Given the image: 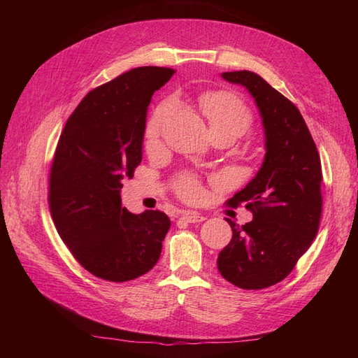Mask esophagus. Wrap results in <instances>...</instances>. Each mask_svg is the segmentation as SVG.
I'll return each mask as SVG.
<instances>
[{
	"label": "esophagus",
	"instance_id": "1",
	"mask_svg": "<svg viewBox=\"0 0 358 358\" xmlns=\"http://www.w3.org/2000/svg\"><path fill=\"white\" fill-rule=\"evenodd\" d=\"M182 216H183V220H187L188 222H192V224L203 222L206 220V216H203L201 213H199L196 210H183Z\"/></svg>",
	"mask_w": 358,
	"mask_h": 358
}]
</instances>
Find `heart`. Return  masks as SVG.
<instances>
[{
  "label": "heart",
  "mask_w": 358,
  "mask_h": 358,
  "mask_svg": "<svg viewBox=\"0 0 358 358\" xmlns=\"http://www.w3.org/2000/svg\"><path fill=\"white\" fill-rule=\"evenodd\" d=\"M171 109H173V101H164L157 107L146 127L148 142H154V140L158 137L161 127L164 124L166 117L169 116ZM201 109L206 117H208L210 128L230 127V128L239 129L241 133H243L249 127V122H251V115H249L246 106L241 100L234 99V96L229 94L216 92V94L204 95L201 99ZM178 188L182 196L187 199H197L201 194L200 183L191 176L180 178Z\"/></svg>",
  "instance_id": "obj_1"
}]
</instances>
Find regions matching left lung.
<instances>
[{
	"instance_id": "left-lung-1",
	"label": "left lung",
	"mask_w": 358,
	"mask_h": 358,
	"mask_svg": "<svg viewBox=\"0 0 358 358\" xmlns=\"http://www.w3.org/2000/svg\"><path fill=\"white\" fill-rule=\"evenodd\" d=\"M221 78L252 96L264 131V159L257 175L229 204L245 203L252 221L225 218L233 237L218 255L220 273L243 289H262L285 279L318 233L321 161L297 107L257 73L227 71Z\"/></svg>"
}]
</instances>
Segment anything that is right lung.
<instances>
[{"mask_svg":"<svg viewBox=\"0 0 358 358\" xmlns=\"http://www.w3.org/2000/svg\"><path fill=\"white\" fill-rule=\"evenodd\" d=\"M175 73L138 67L85 95L59 137L49 206L61 239L94 276L125 282L148 273L170 229L164 212L122 208V180L142 161L148 106Z\"/></svg>","mask_w":358,"mask_h":358,"instance_id":"1","label":"right lung"}]
</instances>
